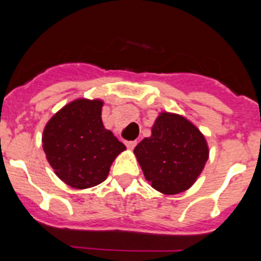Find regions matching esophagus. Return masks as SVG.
Listing matches in <instances>:
<instances>
[{
  "mask_svg": "<svg viewBox=\"0 0 261 261\" xmlns=\"http://www.w3.org/2000/svg\"><path fill=\"white\" fill-rule=\"evenodd\" d=\"M126 146H127V149L133 150L134 147L136 146V144H138V141H126Z\"/></svg>",
  "mask_w": 261,
  "mask_h": 261,
  "instance_id": "34e87169",
  "label": "esophagus"
}]
</instances>
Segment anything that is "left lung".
Listing matches in <instances>:
<instances>
[{"label":"left lung","mask_w":261,"mask_h":261,"mask_svg":"<svg viewBox=\"0 0 261 261\" xmlns=\"http://www.w3.org/2000/svg\"><path fill=\"white\" fill-rule=\"evenodd\" d=\"M146 180L164 194L188 189L203 170L208 146L201 131L183 116L163 112L151 136L134 149Z\"/></svg>","instance_id":"1"}]
</instances>
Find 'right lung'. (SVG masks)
I'll use <instances>...</instances> for the list:
<instances>
[{
    "instance_id": "1",
    "label": "right lung",
    "mask_w": 261,
    "mask_h": 261,
    "mask_svg": "<svg viewBox=\"0 0 261 261\" xmlns=\"http://www.w3.org/2000/svg\"><path fill=\"white\" fill-rule=\"evenodd\" d=\"M101 99H75L46 123L43 149L55 174L73 188H91L106 180L112 162L126 149L106 130Z\"/></svg>"
}]
</instances>
